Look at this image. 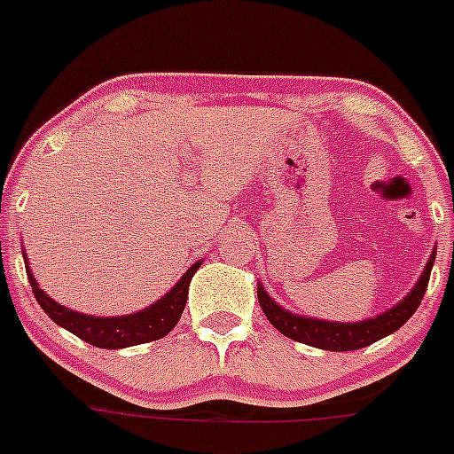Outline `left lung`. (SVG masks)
Wrapping results in <instances>:
<instances>
[{
    "label": "left lung",
    "mask_w": 454,
    "mask_h": 454,
    "mask_svg": "<svg viewBox=\"0 0 454 454\" xmlns=\"http://www.w3.org/2000/svg\"><path fill=\"white\" fill-rule=\"evenodd\" d=\"M433 262H435V254L428 260L427 269H424L422 278L418 279L413 291L402 299L398 306L387 310L385 315H378L376 319L358 321V324H332V321L297 317L293 312H286L284 308H279L273 299L262 291V286H258V299L266 319L282 332L284 336H288V339L312 345V348L330 349V352H349V349H361L365 345L376 343L378 339L402 328L411 319V315L418 310L424 293H427Z\"/></svg>",
    "instance_id": "8db88e82"
}]
</instances>
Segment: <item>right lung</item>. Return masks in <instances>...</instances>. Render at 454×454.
Returning a JSON list of instances; mask_svg holds the SVG:
<instances>
[{"instance_id":"add662e5","label":"right lung","mask_w":454,"mask_h":454,"mask_svg":"<svg viewBox=\"0 0 454 454\" xmlns=\"http://www.w3.org/2000/svg\"><path fill=\"white\" fill-rule=\"evenodd\" d=\"M199 266L200 262L190 266L188 273L179 279V284H176L166 297L159 299L157 303H153L151 308L133 312V315L111 317V319L109 317L81 315V312H74L69 310V308L60 306L54 299L45 295V291H41V288L36 286V279L32 278L27 266L26 273L27 279H30V286L36 301H39V306L48 312V317L54 324H59L60 328L76 334L78 339L87 340L89 345H96V348L105 349H120L130 348V345L148 343V340H157L161 339V336H166L168 332H172L176 321L181 319V312H184L185 301H188L190 279H192V275L196 273Z\"/></svg>"}]
</instances>
